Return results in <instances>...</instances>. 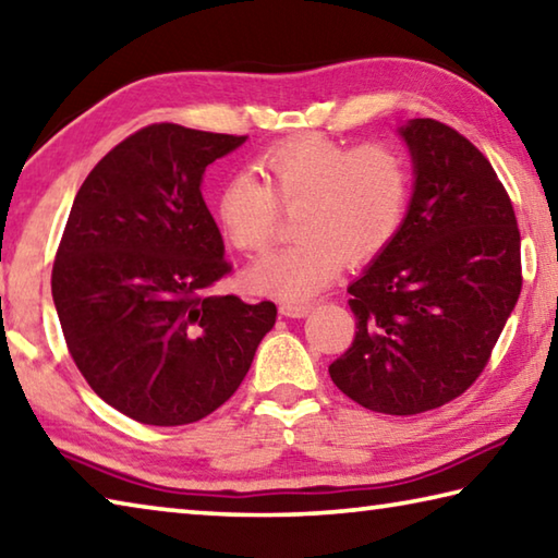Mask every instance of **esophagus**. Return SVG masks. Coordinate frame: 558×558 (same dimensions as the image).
Here are the masks:
<instances>
[{
	"mask_svg": "<svg viewBox=\"0 0 558 558\" xmlns=\"http://www.w3.org/2000/svg\"><path fill=\"white\" fill-rule=\"evenodd\" d=\"M313 305L310 302H280V315L286 317H305Z\"/></svg>",
	"mask_w": 558,
	"mask_h": 558,
	"instance_id": "1",
	"label": "esophagus"
}]
</instances>
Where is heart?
Segmentation results:
<instances>
[{"label":"heart","instance_id":"b5f03b06","mask_svg":"<svg viewBox=\"0 0 558 558\" xmlns=\"http://www.w3.org/2000/svg\"><path fill=\"white\" fill-rule=\"evenodd\" d=\"M262 182L248 172L223 182L216 214L243 256H263L280 231L282 209L298 211V243L251 270V286L280 298L315 295L342 263L366 266L389 248L411 202V165L396 145H347L302 135L260 157Z\"/></svg>","mask_w":558,"mask_h":558}]
</instances>
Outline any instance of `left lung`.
<instances>
[{"mask_svg":"<svg viewBox=\"0 0 558 558\" xmlns=\"http://www.w3.org/2000/svg\"><path fill=\"white\" fill-rule=\"evenodd\" d=\"M415 165L399 235L349 292L354 342L329 364L364 409L415 415L465 393L522 292L512 199L487 157L433 118L401 128Z\"/></svg>","mask_w":558,"mask_h":558,"instance_id":"8db88e82","label":"left lung"}]
</instances>
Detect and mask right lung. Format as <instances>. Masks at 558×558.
I'll return each mask as SVG.
<instances>
[{"label": "right lung", "instance_id": "add662e5", "mask_svg": "<svg viewBox=\"0 0 558 558\" xmlns=\"http://www.w3.org/2000/svg\"><path fill=\"white\" fill-rule=\"evenodd\" d=\"M243 140L155 122L112 147L75 194L51 270L56 313L83 379L137 423L214 413L276 325V302L211 295L233 266L202 177Z\"/></svg>", "mask_w": 558, "mask_h": 558}]
</instances>
